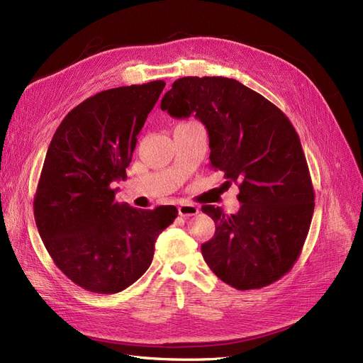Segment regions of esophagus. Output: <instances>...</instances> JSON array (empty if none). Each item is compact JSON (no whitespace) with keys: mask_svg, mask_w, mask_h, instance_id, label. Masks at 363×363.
Returning <instances> with one entry per match:
<instances>
[{"mask_svg":"<svg viewBox=\"0 0 363 363\" xmlns=\"http://www.w3.org/2000/svg\"><path fill=\"white\" fill-rule=\"evenodd\" d=\"M199 213V206L191 203H183L179 206V215L180 216H194Z\"/></svg>","mask_w":363,"mask_h":363,"instance_id":"obj_1","label":"esophagus"}]
</instances>
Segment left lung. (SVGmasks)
I'll use <instances>...</instances> for the list:
<instances>
[{"label":"left lung","mask_w":363,"mask_h":363,"mask_svg":"<svg viewBox=\"0 0 363 363\" xmlns=\"http://www.w3.org/2000/svg\"><path fill=\"white\" fill-rule=\"evenodd\" d=\"M174 118L195 115L208 133L211 168L239 184L240 208L201 211L216 224L201 245L206 263L239 291L260 289L289 272L300 257L315 192L298 135L265 96L227 77H183L160 103Z\"/></svg>","instance_id":"1"}]
</instances>
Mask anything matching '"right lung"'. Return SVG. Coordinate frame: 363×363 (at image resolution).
Segmentation results:
<instances>
[{"label": "right lung", "mask_w": 363, "mask_h": 363, "mask_svg": "<svg viewBox=\"0 0 363 363\" xmlns=\"http://www.w3.org/2000/svg\"><path fill=\"white\" fill-rule=\"evenodd\" d=\"M164 87L163 80L98 92L63 118L43 162L35 221L56 267L95 294L133 284L155 256V242L174 223L175 206L152 211L115 201L112 183L125 177L138 135Z\"/></svg>", "instance_id": "1"}]
</instances>
